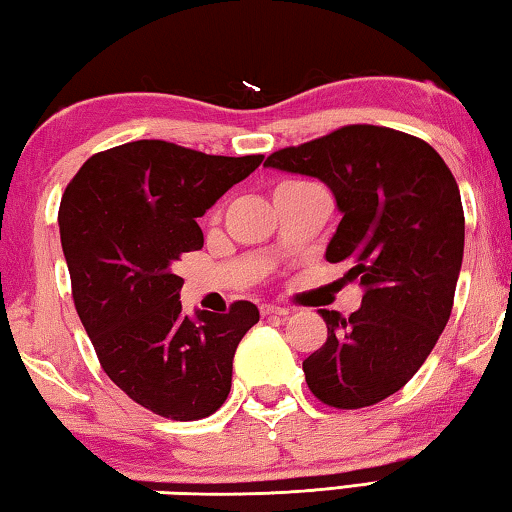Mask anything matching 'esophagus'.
Here are the masks:
<instances>
[{
  "label": "esophagus",
  "instance_id": "34e87169",
  "mask_svg": "<svg viewBox=\"0 0 512 512\" xmlns=\"http://www.w3.org/2000/svg\"><path fill=\"white\" fill-rule=\"evenodd\" d=\"M262 315H264V317H285V315H289V310L280 308V305L264 303V305H262Z\"/></svg>",
  "mask_w": 512,
  "mask_h": 512
}]
</instances>
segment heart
<instances>
[{"label": "heart", "instance_id": "heart-1", "mask_svg": "<svg viewBox=\"0 0 512 512\" xmlns=\"http://www.w3.org/2000/svg\"><path fill=\"white\" fill-rule=\"evenodd\" d=\"M282 186H310V183H301V181H289V183H282Z\"/></svg>", "mask_w": 512, "mask_h": 512}]
</instances>
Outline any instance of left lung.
<instances>
[{
  "instance_id": "left-lung-1",
  "label": "left lung",
  "mask_w": 512,
  "mask_h": 512,
  "mask_svg": "<svg viewBox=\"0 0 512 512\" xmlns=\"http://www.w3.org/2000/svg\"><path fill=\"white\" fill-rule=\"evenodd\" d=\"M273 170L331 188L340 225L331 264L363 289L349 317L319 310L329 338L303 361L329 407L361 409L398 393L437 345L453 310L464 255L460 188L437 151L414 135L356 124L266 158Z\"/></svg>"
}]
</instances>
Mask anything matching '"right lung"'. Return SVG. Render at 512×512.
<instances>
[{
    "instance_id": "add662e5",
    "label": "right lung",
    "mask_w": 512,
    "mask_h": 512,
    "mask_svg": "<svg viewBox=\"0 0 512 512\" xmlns=\"http://www.w3.org/2000/svg\"><path fill=\"white\" fill-rule=\"evenodd\" d=\"M262 160L137 140L91 156L61 197L80 322L105 375L158 416L197 421L230 395L234 352L259 322L257 305L183 315L174 266L204 246L197 218Z\"/></svg>"
}]
</instances>
